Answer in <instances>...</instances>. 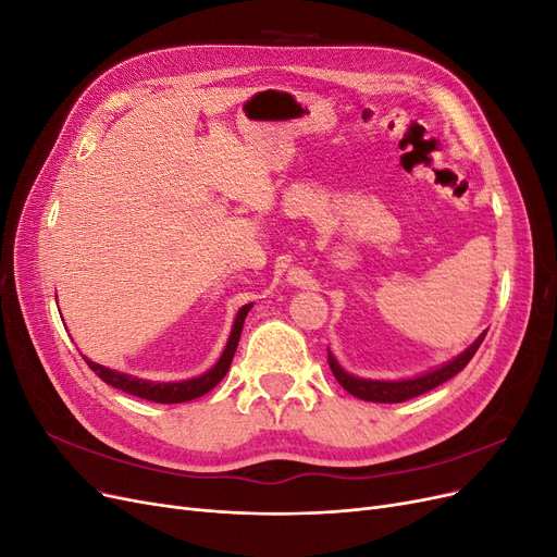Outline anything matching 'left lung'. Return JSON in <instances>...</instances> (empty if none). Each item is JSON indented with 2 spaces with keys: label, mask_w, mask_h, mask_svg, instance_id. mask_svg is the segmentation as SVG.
<instances>
[{
  "label": "left lung",
  "mask_w": 557,
  "mask_h": 557,
  "mask_svg": "<svg viewBox=\"0 0 557 557\" xmlns=\"http://www.w3.org/2000/svg\"><path fill=\"white\" fill-rule=\"evenodd\" d=\"M485 332H481L476 336V342L471 344V346H467L460 352V356H455L453 360L430 369V372L411 376V379H395V381H391V379H362V376H356V374L346 372V369L339 364V360L334 358V352L330 348H327V362H330V369H332L334 379L339 381L352 397L364 399V401L397 404V401H407L411 397L423 395V393L432 391V387L442 385L444 381H448L458 372H462V369L467 367V362L474 358V352L479 350L481 342L485 339Z\"/></svg>",
  "instance_id": "1"
}]
</instances>
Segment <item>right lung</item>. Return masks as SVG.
I'll use <instances>...</instances> for the list:
<instances>
[{
	"mask_svg": "<svg viewBox=\"0 0 557 557\" xmlns=\"http://www.w3.org/2000/svg\"><path fill=\"white\" fill-rule=\"evenodd\" d=\"M250 307L252 305H244L237 311V315H234L230 339H227V344H225V348L221 352V358H218V362L209 369V372L199 374V376H193V379H183V381H146V379H139V376L117 372V369L97 364V362L88 360L86 356H83V360L88 362V367L104 383L117 387V391H123V393H129L134 397H141V399H148V401H158V404L190 401V399H197L201 395H207L209 391H213V387L225 379L227 369L232 364V358H234V350H237L239 336H242V330H244V320H246Z\"/></svg>",
	"mask_w": 557,
	"mask_h": 557,
	"instance_id": "1",
	"label": "right lung"
}]
</instances>
